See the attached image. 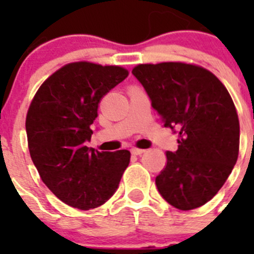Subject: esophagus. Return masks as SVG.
Returning a JSON list of instances; mask_svg holds the SVG:
<instances>
[{"label": "esophagus", "instance_id": "34e87169", "mask_svg": "<svg viewBox=\"0 0 254 254\" xmlns=\"http://www.w3.org/2000/svg\"><path fill=\"white\" fill-rule=\"evenodd\" d=\"M146 151V150H143V149H137V147H133V149H131V152L133 155H141L143 154V152Z\"/></svg>", "mask_w": 254, "mask_h": 254}]
</instances>
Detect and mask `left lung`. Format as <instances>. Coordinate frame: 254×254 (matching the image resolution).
<instances>
[{
  "mask_svg": "<svg viewBox=\"0 0 254 254\" xmlns=\"http://www.w3.org/2000/svg\"><path fill=\"white\" fill-rule=\"evenodd\" d=\"M165 127L178 133V150L155 183L178 210L208 202L230 176L239 154V120L232 96L208 69L183 62L137 64L132 69Z\"/></svg>",
  "mask_w": 254,
  "mask_h": 254,
  "instance_id": "obj_1",
  "label": "left lung"
}]
</instances>
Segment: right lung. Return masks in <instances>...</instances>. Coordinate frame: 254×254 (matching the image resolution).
<instances>
[{
    "label": "right lung",
    "instance_id": "obj_1",
    "mask_svg": "<svg viewBox=\"0 0 254 254\" xmlns=\"http://www.w3.org/2000/svg\"><path fill=\"white\" fill-rule=\"evenodd\" d=\"M128 76L121 66L67 64L40 85L26 114L28 147L44 185L71 207L107 202L128 167L131 152L85 146L103 96Z\"/></svg>",
    "mask_w": 254,
    "mask_h": 254
}]
</instances>
